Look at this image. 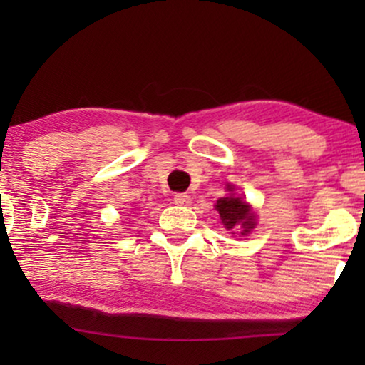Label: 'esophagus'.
Here are the masks:
<instances>
[{"mask_svg": "<svg viewBox=\"0 0 365 365\" xmlns=\"http://www.w3.org/2000/svg\"><path fill=\"white\" fill-rule=\"evenodd\" d=\"M173 201L176 206H189L191 204V196H187V194H176Z\"/></svg>", "mask_w": 365, "mask_h": 365, "instance_id": "1", "label": "esophagus"}]
</instances>
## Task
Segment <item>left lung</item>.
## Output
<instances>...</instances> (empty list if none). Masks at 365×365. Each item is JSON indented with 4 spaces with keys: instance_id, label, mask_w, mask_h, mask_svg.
I'll return each instance as SVG.
<instances>
[{
    "instance_id": "1",
    "label": "left lung",
    "mask_w": 365,
    "mask_h": 365,
    "mask_svg": "<svg viewBox=\"0 0 365 365\" xmlns=\"http://www.w3.org/2000/svg\"><path fill=\"white\" fill-rule=\"evenodd\" d=\"M227 191L231 192V196L217 199L214 207H216L219 216H221V221L227 231L239 227L242 236H246V234H249L256 227V216H254L251 206L242 197L234 196L232 184H227Z\"/></svg>"
}]
</instances>
